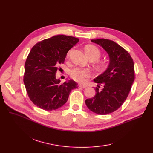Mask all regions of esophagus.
I'll return each instance as SVG.
<instances>
[{"label":"esophagus","mask_w":153,"mask_h":153,"mask_svg":"<svg viewBox=\"0 0 153 153\" xmlns=\"http://www.w3.org/2000/svg\"><path fill=\"white\" fill-rule=\"evenodd\" d=\"M79 87H81V88H85L87 87V85H85V84H80V85H79Z\"/></svg>","instance_id":"obj_1"}]
</instances>
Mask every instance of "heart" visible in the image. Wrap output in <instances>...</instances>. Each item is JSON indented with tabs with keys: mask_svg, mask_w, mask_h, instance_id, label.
I'll list each match as a JSON object with an SVG mask.
<instances>
[{
	"mask_svg": "<svg viewBox=\"0 0 153 153\" xmlns=\"http://www.w3.org/2000/svg\"><path fill=\"white\" fill-rule=\"evenodd\" d=\"M85 51L86 55L88 58H92L94 60H98L101 56V52L100 50L95 46L89 45L85 47ZM71 50L67 54V56H69ZM70 74L71 78L77 82H83L85 78L89 77L91 75V71L88 69L82 68H74L70 70Z\"/></svg>",
	"mask_w": 153,
	"mask_h": 153,
	"instance_id": "b5f03b06",
	"label": "heart"
}]
</instances>
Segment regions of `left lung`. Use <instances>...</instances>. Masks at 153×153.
Segmentation results:
<instances>
[{
    "label": "left lung",
    "instance_id": "obj_1",
    "mask_svg": "<svg viewBox=\"0 0 153 153\" xmlns=\"http://www.w3.org/2000/svg\"><path fill=\"white\" fill-rule=\"evenodd\" d=\"M91 42L102 47L109 56L106 70L93 79L96 94L85 103L93 113L105 115L116 111L126 100L134 80V66L127 51L114 41L98 39ZM100 85L103 88L100 91Z\"/></svg>",
    "mask_w": 153,
    "mask_h": 153
}]
</instances>
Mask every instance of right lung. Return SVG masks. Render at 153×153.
Masks as SVG:
<instances>
[{"instance_id": "right-lung-1", "label": "right lung", "mask_w": 153, "mask_h": 153, "mask_svg": "<svg viewBox=\"0 0 153 153\" xmlns=\"http://www.w3.org/2000/svg\"><path fill=\"white\" fill-rule=\"evenodd\" d=\"M78 41L71 36L59 35L32 47L25 64L24 82L35 105L47 111L56 110L67 103L70 91L78 88L73 79L61 84L55 75L67 52Z\"/></svg>"}]
</instances>
